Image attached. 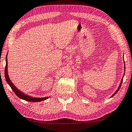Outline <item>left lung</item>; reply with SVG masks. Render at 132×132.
Instances as JSON below:
<instances>
[{"mask_svg":"<svg viewBox=\"0 0 132 132\" xmlns=\"http://www.w3.org/2000/svg\"><path fill=\"white\" fill-rule=\"evenodd\" d=\"M122 81H123V79H122V81H121V83H120V85H119V88H118V90H116V92H115L114 94H113V95L112 96V97H113V96H114L115 95H116V94L117 93V92H118L119 91V89H120V87H121V85H122Z\"/></svg>","mask_w":132,"mask_h":132,"instance_id":"left-lung-1","label":"left lung"}]
</instances>
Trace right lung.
Masks as SVG:
<instances>
[{
	"instance_id": "obj_1",
	"label": "right lung",
	"mask_w": 132,
	"mask_h": 132,
	"mask_svg": "<svg viewBox=\"0 0 132 132\" xmlns=\"http://www.w3.org/2000/svg\"><path fill=\"white\" fill-rule=\"evenodd\" d=\"M6 66H5V79L7 81V83L9 85V86L11 87L12 89L13 90L14 93L17 95L20 98V99H23L24 100H26V101L29 102H40L43 101V100H45L47 99L48 97H42V98H37V97H31V96H29L27 95H25L24 93H22V92L19 90V89H17V87H15V86L13 85V83L12 82L11 80H10L9 76H8V73H7V57L6 58Z\"/></svg>"
}]
</instances>
